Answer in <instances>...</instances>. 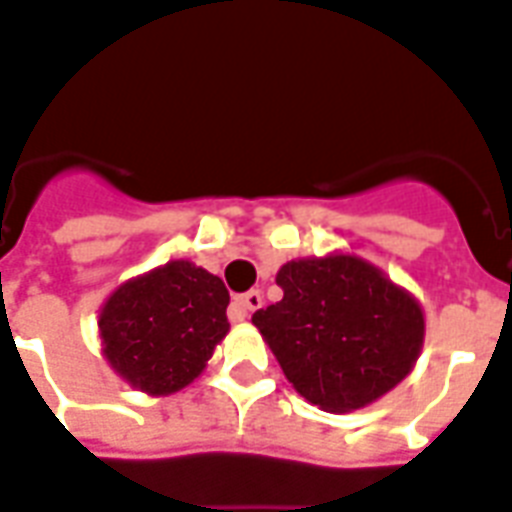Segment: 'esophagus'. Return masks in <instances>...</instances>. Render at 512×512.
Masks as SVG:
<instances>
[{
    "mask_svg": "<svg viewBox=\"0 0 512 512\" xmlns=\"http://www.w3.org/2000/svg\"><path fill=\"white\" fill-rule=\"evenodd\" d=\"M261 305H264V297H261V292H245L240 294L237 300H234V313H237V319H248L253 311H259Z\"/></svg>",
    "mask_w": 512,
    "mask_h": 512,
    "instance_id": "obj_1",
    "label": "esophagus"
}]
</instances>
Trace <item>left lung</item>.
<instances>
[{
  "mask_svg": "<svg viewBox=\"0 0 512 512\" xmlns=\"http://www.w3.org/2000/svg\"><path fill=\"white\" fill-rule=\"evenodd\" d=\"M283 300L253 324L308 404L354 412L412 374L425 341L423 305L354 253L283 264Z\"/></svg>",
  "mask_w": 512,
  "mask_h": 512,
  "instance_id": "1",
  "label": "left lung"
}]
</instances>
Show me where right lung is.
I'll return each instance as SVG.
<instances>
[{
    "instance_id": "obj_1",
    "label": "right lung",
    "mask_w": 512,
    "mask_h": 512,
    "mask_svg": "<svg viewBox=\"0 0 512 512\" xmlns=\"http://www.w3.org/2000/svg\"><path fill=\"white\" fill-rule=\"evenodd\" d=\"M229 292L218 275L177 259L119 283L98 316L103 357L147 395L188 387L229 333Z\"/></svg>"
}]
</instances>
